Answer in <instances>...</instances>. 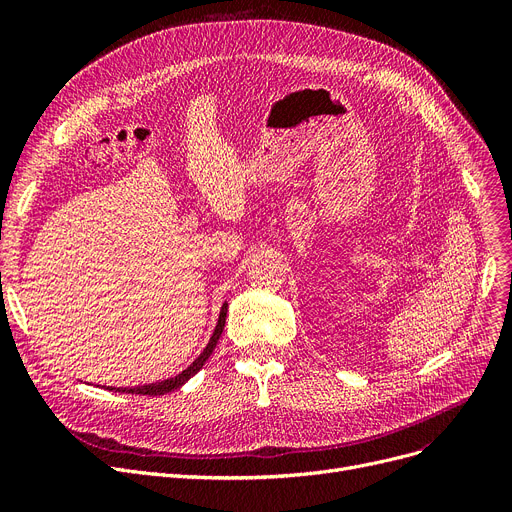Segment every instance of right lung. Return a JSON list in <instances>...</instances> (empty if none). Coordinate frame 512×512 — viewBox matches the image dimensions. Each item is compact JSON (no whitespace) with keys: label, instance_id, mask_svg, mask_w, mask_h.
Instances as JSON below:
<instances>
[{"label":"right lung","instance_id":"add662e5","mask_svg":"<svg viewBox=\"0 0 512 512\" xmlns=\"http://www.w3.org/2000/svg\"><path fill=\"white\" fill-rule=\"evenodd\" d=\"M226 313H228V305L224 303L222 311H220V319H218V326H215V332L209 340V344L205 346V351L199 355V359L191 365L186 367L182 373H178L176 378L164 380V382H157V384H149V386H137V388H107V390H116V392H126V394H141V396H161V394H168L172 390H178L182 384H186L188 380L193 378V375L205 365V361L211 357L215 344H218L222 332H224V324H226Z\"/></svg>","mask_w":512,"mask_h":512}]
</instances>
